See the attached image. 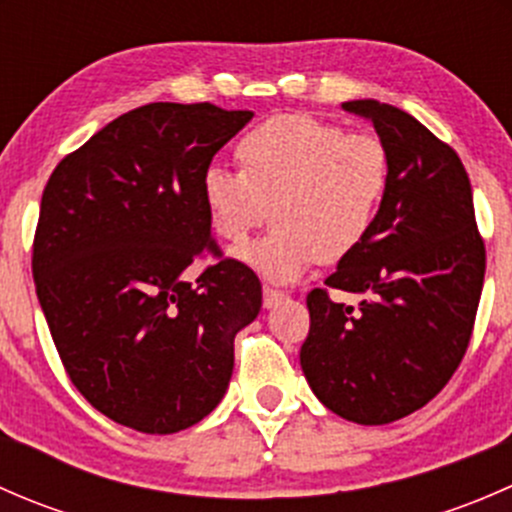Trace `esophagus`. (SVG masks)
I'll use <instances>...</instances> for the list:
<instances>
[{"label": "esophagus", "mask_w": 512, "mask_h": 512, "mask_svg": "<svg viewBox=\"0 0 512 512\" xmlns=\"http://www.w3.org/2000/svg\"><path fill=\"white\" fill-rule=\"evenodd\" d=\"M282 299H285V292H280V289L265 285V289H262V304H265L267 309L275 307V304H280Z\"/></svg>", "instance_id": "34e87169"}]
</instances>
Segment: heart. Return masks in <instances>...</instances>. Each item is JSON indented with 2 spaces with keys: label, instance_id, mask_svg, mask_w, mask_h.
<instances>
[{
  "label": "heart",
  "instance_id": "heart-1",
  "mask_svg": "<svg viewBox=\"0 0 512 512\" xmlns=\"http://www.w3.org/2000/svg\"><path fill=\"white\" fill-rule=\"evenodd\" d=\"M242 170L210 165L203 203L215 235L242 245L275 215V227L240 252L275 282L354 255L376 227L391 185L381 138L347 133L307 113H277L237 143Z\"/></svg>",
  "mask_w": 512,
  "mask_h": 512
}]
</instances>
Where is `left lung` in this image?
I'll return each mask as SVG.
<instances>
[{
  "label": "left lung",
  "instance_id": "left-lung-1",
  "mask_svg": "<svg viewBox=\"0 0 512 512\" xmlns=\"http://www.w3.org/2000/svg\"><path fill=\"white\" fill-rule=\"evenodd\" d=\"M374 123L391 158L376 227L337 272L307 294L309 334L299 352L314 396L364 426L426 406L471 342L485 275L471 180L461 158L389 103H342ZM329 288L362 294L359 308Z\"/></svg>",
  "mask_w": 512,
  "mask_h": 512
}]
</instances>
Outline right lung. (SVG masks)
I'll list each match as a JSON object with an SVG mask.
<instances>
[{
  "label": "right lung",
  "instance_id": "1",
  "mask_svg": "<svg viewBox=\"0 0 512 512\" xmlns=\"http://www.w3.org/2000/svg\"><path fill=\"white\" fill-rule=\"evenodd\" d=\"M252 111L148 103L103 126L51 173L32 272L71 384L121 426L175 433L203 421L235 364L262 285L223 257L203 173ZM219 257L195 283L184 267Z\"/></svg>",
  "mask_w": 512,
  "mask_h": 512
}]
</instances>
